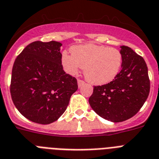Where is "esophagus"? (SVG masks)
I'll list each match as a JSON object with an SVG mask.
<instances>
[{"label": "esophagus", "mask_w": 159, "mask_h": 159, "mask_svg": "<svg viewBox=\"0 0 159 159\" xmlns=\"http://www.w3.org/2000/svg\"><path fill=\"white\" fill-rule=\"evenodd\" d=\"M84 84H85V82L84 81H82V80L81 79H78L77 80V85H78V87H82V86H83Z\"/></svg>", "instance_id": "34e87169"}]
</instances>
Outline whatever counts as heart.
Instances as JSON below:
<instances>
[{"instance_id":"b5f03b06","label":"heart","mask_w":159,"mask_h":159,"mask_svg":"<svg viewBox=\"0 0 159 159\" xmlns=\"http://www.w3.org/2000/svg\"><path fill=\"white\" fill-rule=\"evenodd\" d=\"M72 55L63 52L61 63L71 75H76L84 68V76L94 85L109 83L117 77L123 64L120 51L114 48L86 44L71 48Z\"/></svg>"}]
</instances>
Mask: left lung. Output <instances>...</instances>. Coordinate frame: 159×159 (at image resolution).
<instances>
[{"mask_svg":"<svg viewBox=\"0 0 159 159\" xmlns=\"http://www.w3.org/2000/svg\"><path fill=\"white\" fill-rule=\"evenodd\" d=\"M120 48V72L109 83L94 86L89 98L91 108L99 116L115 123L135 116L147 99L150 89L145 60L129 47Z\"/></svg>","mask_w":159,"mask_h":159,"instance_id":"1","label":"left lung"}]
</instances>
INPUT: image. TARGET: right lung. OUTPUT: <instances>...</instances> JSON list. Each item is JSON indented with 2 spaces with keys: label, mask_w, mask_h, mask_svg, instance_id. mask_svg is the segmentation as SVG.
Returning <instances> with one entry per match:
<instances>
[{
  "label": "right lung",
  "mask_w": 159,
  "mask_h": 159,
  "mask_svg": "<svg viewBox=\"0 0 159 159\" xmlns=\"http://www.w3.org/2000/svg\"><path fill=\"white\" fill-rule=\"evenodd\" d=\"M61 46L57 41H35L14 61L12 100L18 111L32 122L48 125L57 120L77 90V79L63 70Z\"/></svg>",
  "instance_id": "add662e5"
}]
</instances>
